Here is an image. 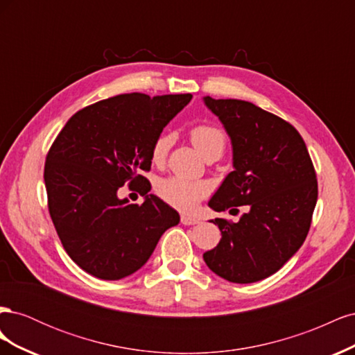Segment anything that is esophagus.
Returning a JSON list of instances; mask_svg holds the SVG:
<instances>
[{
    "label": "esophagus",
    "mask_w": 355,
    "mask_h": 355,
    "mask_svg": "<svg viewBox=\"0 0 355 355\" xmlns=\"http://www.w3.org/2000/svg\"><path fill=\"white\" fill-rule=\"evenodd\" d=\"M180 222L184 223V225H197V223H200V219L188 216V214H182V216H180Z\"/></svg>",
    "instance_id": "1"
}]
</instances>
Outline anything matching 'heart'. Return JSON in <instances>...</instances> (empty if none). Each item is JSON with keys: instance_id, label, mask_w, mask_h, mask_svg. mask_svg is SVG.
<instances>
[{"instance_id": "obj_1", "label": "heart", "mask_w": 355, "mask_h": 355, "mask_svg": "<svg viewBox=\"0 0 355 355\" xmlns=\"http://www.w3.org/2000/svg\"><path fill=\"white\" fill-rule=\"evenodd\" d=\"M189 137L192 145L196 146V149L202 157L213 151V149H220V151H223L225 148L223 132L220 128L210 124H201L194 127L189 133ZM170 145V135H159L155 139L151 151L154 163H163L168 153ZM206 185L200 184V182H192L178 176L161 179L157 184V194L167 204H170V206H173L182 211H191L197 206V202L206 196Z\"/></svg>"}]
</instances>
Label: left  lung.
Here are the masks:
<instances>
[{
  "label": "left lung",
  "instance_id": "obj_1",
  "mask_svg": "<svg viewBox=\"0 0 355 355\" xmlns=\"http://www.w3.org/2000/svg\"><path fill=\"white\" fill-rule=\"evenodd\" d=\"M202 101L231 139L234 167L209 207L225 211L247 206L237 223L210 220L222 239L202 254L204 262L231 283L261 282L280 270L306 239L318 196L313 161L302 136L280 116L245 101L210 96Z\"/></svg>",
  "mask_w": 355,
  "mask_h": 355
}]
</instances>
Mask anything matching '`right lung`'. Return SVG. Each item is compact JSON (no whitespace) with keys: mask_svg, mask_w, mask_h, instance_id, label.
<instances>
[{"mask_svg":"<svg viewBox=\"0 0 355 355\" xmlns=\"http://www.w3.org/2000/svg\"><path fill=\"white\" fill-rule=\"evenodd\" d=\"M192 94L127 93L73 114L46 158L49 211L59 239L81 270L101 280H121L148 262L158 240L179 223V213L144 187L145 200L118 197L127 180L149 170L153 145Z\"/></svg>","mask_w":355,"mask_h":355,"instance_id":"right-lung-1","label":"right lung"}]
</instances>
